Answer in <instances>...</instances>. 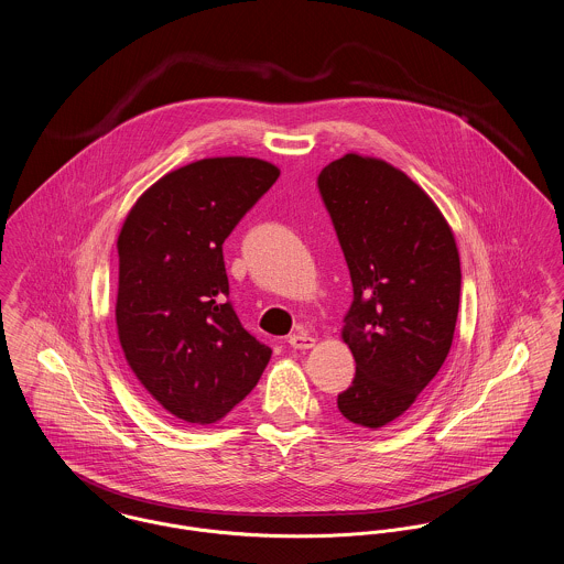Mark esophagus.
I'll list each match as a JSON object with an SVG mask.
<instances>
[{
	"instance_id": "esophagus-1",
	"label": "esophagus",
	"mask_w": 564,
	"mask_h": 564,
	"mask_svg": "<svg viewBox=\"0 0 564 564\" xmlns=\"http://www.w3.org/2000/svg\"><path fill=\"white\" fill-rule=\"evenodd\" d=\"M288 344H290L292 348H296V350H310V348L315 346V337H312V335L305 333V330H299V333H294V335L288 337Z\"/></svg>"
}]
</instances>
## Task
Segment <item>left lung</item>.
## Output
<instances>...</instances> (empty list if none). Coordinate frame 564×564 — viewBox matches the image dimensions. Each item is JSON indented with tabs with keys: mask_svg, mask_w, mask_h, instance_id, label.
Returning a JSON list of instances; mask_svg holds the SVG:
<instances>
[{
	"mask_svg": "<svg viewBox=\"0 0 564 564\" xmlns=\"http://www.w3.org/2000/svg\"><path fill=\"white\" fill-rule=\"evenodd\" d=\"M317 188L352 279L341 339L357 361L339 413L378 431L437 376L456 328L460 257L435 200L384 160L346 153Z\"/></svg>",
	"mask_w": 564,
	"mask_h": 564,
	"instance_id": "8db88e82",
	"label": "left lung"
}]
</instances>
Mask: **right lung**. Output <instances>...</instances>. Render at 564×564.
<instances>
[{"mask_svg":"<svg viewBox=\"0 0 564 564\" xmlns=\"http://www.w3.org/2000/svg\"><path fill=\"white\" fill-rule=\"evenodd\" d=\"M279 175L259 158L196 160L144 189L121 227L117 330L127 366L188 424L220 422L270 361L227 301L223 245Z\"/></svg>","mask_w":564,"mask_h":564,"instance_id":"right-lung-1","label":"right lung"}]
</instances>
